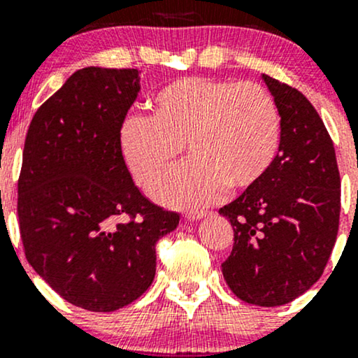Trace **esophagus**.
<instances>
[{
    "label": "esophagus",
    "mask_w": 358,
    "mask_h": 358,
    "mask_svg": "<svg viewBox=\"0 0 358 358\" xmlns=\"http://www.w3.org/2000/svg\"><path fill=\"white\" fill-rule=\"evenodd\" d=\"M185 217H187L188 220H199V219H203V217H207V212L203 210H190L185 213Z\"/></svg>",
    "instance_id": "esophagus-1"
}]
</instances>
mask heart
Returning <instances> with one entry per match:
<instances>
[{
	"instance_id": "b5f03b06",
	"label": "heart",
	"mask_w": 358,
	"mask_h": 358,
	"mask_svg": "<svg viewBox=\"0 0 358 358\" xmlns=\"http://www.w3.org/2000/svg\"><path fill=\"white\" fill-rule=\"evenodd\" d=\"M150 117L129 116L119 127V150L134 182L151 190L185 145L190 162L155 190L171 207H202L229 192L254 187L279 146L278 106L254 82L183 77L150 101Z\"/></svg>"
}]
</instances>
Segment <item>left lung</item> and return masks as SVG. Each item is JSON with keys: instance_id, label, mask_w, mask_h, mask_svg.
Returning a JSON list of instances; mask_svg holds the SVG:
<instances>
[{"instance_id": "8db88e82", "label": "left lung", "mask_w": 358, "mask_h": 358, "mask_svg": "<svg viewBox=\"0 0 358 358\" xmlns=\"http://www.w3.org/2000/svg\"><path fill=\"white\" fill-rule=\"evenodd\" d=\"M281 116V141L264 176L219 213L234 229L222 264L237 298L281 306L323 274L340 222V173L334 141L311 102L262 76Z\"/></svg>"}]
</instances>
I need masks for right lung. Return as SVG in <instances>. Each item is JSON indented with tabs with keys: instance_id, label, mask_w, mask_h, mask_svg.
<instances>
[{
	"instance_id": "1",
	"label": "right lung",
	"mask_w": 358,
	"mask_h": 358,
	"mask_svg": "<svg viewBox=\"0 0 358 358\" xmlns=\"http://www.w3.org/2000/svg\"><path fill=\"white\" fill-rule=\"evenodd\" d=\"M138 92V69H80L40 106L24 139V256L65 301L99 313L151 286L156 242L180 220L138 190L119 150Z\"/></svg>"
}]
</instances>
